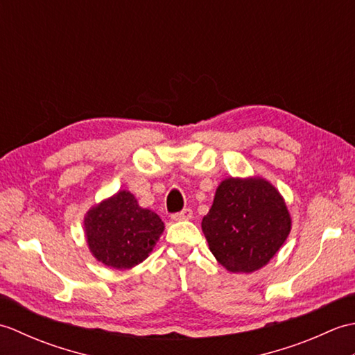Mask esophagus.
<instances>
[{"instance_id":"1","label":"esophagus","mask_w":355,"mask_h":355,"mask_svg":"<svg viewBox=\"0 0 355 355\" xmlns=\"http://www.w3.org/2000/svg\"><path fill=\"white\" fill-rule=\"evenodd\" d=\"M171 218H172V221H187V220H191V218H192V210L191 209H183L182 212L173 214Z\"/></svg>"}]
</instances>
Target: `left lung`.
Masks as SVG:
<instances>
[{
	"label": "left lung",
	"mask_w": 355,
	"mask_h": 355,
	"mask_svg": "<svg viewBox=\"0 0 355 355\" xmlns=\"http://www.w3.org/2000/svg\"><path fill=\"white\" fill-rule=\"evenodd\" d=\"M201 229L230 273H253L275 258L291 230L286 202L267 178L229 177L218 184Z\"/></svg>",
	"instance_id": "left-lung-1"
}]
</instances>
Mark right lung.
I'll use <instances>...</instances> for the list:
<instances>
[{
	"label": "right lung",
	"mask_w": 355,
	"mask_h": 355,
	"mask_svg": "<svg viewBox=\"0 0 355 355\" xmlns=\"http://www.w3.org/2000/svg\"><path fill=\"white\" fill-rule=\"evenodd\" d=\"M163 230L162 218L140 207L134 193L126 189L96 202L84 216L89 253L114 270H130L145 261Z\"/></svg>",
	"instance_id": "add662e5"
}]
</instances>
